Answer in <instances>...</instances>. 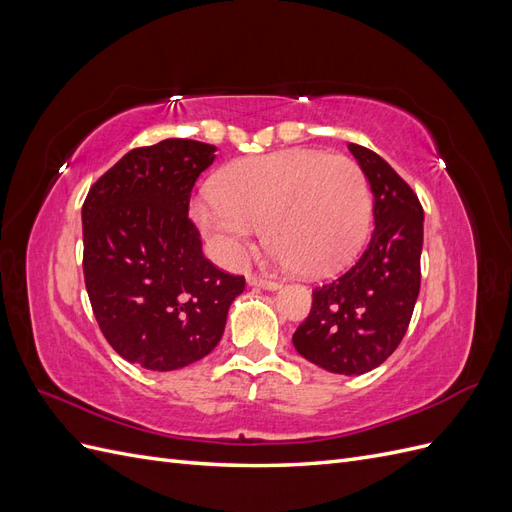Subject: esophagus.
Instances as JSON below:
<instances>
[{"label":"esophagus","mask_w":512,"mask_h":512,"mask_svg":"<svg viewBox=\"0 0 512 512\" xmlns=\"http://www.w3.org/2000/svg\"><path fill=\"white\" fill-rule=\"evenodd\" d=\"M247 284L258 286V288H267V290L280 288V282L269 280V277H260V275H247Z\"/></svg>","instance_id":"esophagus-1"}]
</instances>
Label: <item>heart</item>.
<instances>
[{
  "instance_id": "b5f03b06",
  "label": "heart",
  "mask_w": 512,
  "mask_h": 512,
  "mask_svg": "<svg viewBox=\"0 0 512 512\" xmlns=\"http://www.w3.org/2000/svg\"><path fill=\"white\" fill-rule=\"evenodd\" d=\"M213 198L192 205L226 262L250 250L258 226L282 267L335 273L359 254L371 226L369 185L359 164L314 149H288L226 166Z\"/></svg>"
}]
</instances>
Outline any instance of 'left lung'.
Segmentation results:
<instances>
[{
	"label": "left lung",
	"instance_id": "left-lung-1",
	"mask_svg": "<svg viewBox=\"0 0 512 512\" xmlns=\"http://www.w3.org/2000/svg\"><path fill=\"white\" fill-rule=\"evenodd\" d=\"M348 149L374 194V232L354 265L312 292L292 344L314 365L344 376L376 369L404 339L421 290L423 207L391 164L367 147Z\"/></svg>",
	"mask_w": 512,
	"mask_h": 512
}]
</instances>
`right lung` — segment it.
<instances>
[{
    "label": "right lung",
    "instance_id": "1",
    "mask_svg": "<svg viewBox=\"0 0 512 512\" xmlns=\"http://www.w3.org/2000/svg\"><path fill=\"white\" fill-rule=\"evenodd\" d=\"M215 147L166 138L128 151L83 203V273L106 342L123 359L173 371L222 339L228 307L245 288L203 254L188 218L192 188Z\"/></svg>",
    "mask_w": 512,
    "mask_h": 512
}]
</instances>
